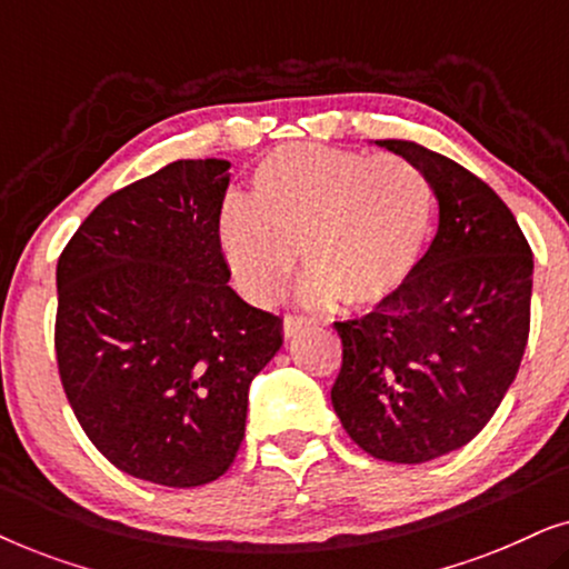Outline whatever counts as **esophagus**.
<instances>
[{"label": "esophagus", "instance_id": "obj_1", "mask_svg": "<svg viewBox=\"0 0 569 569\" xmlns=\"http://www.w3.org/2000/svg\"><path fill=\"white\" fill-rule=\"evenodd\" d=\"M306 326H310V318L306 316H284V337H295Z\"/></svg>", "mask_w": 569, "mask_h": 569}]
</instances>
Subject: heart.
Here are the masks:
<instances>
[{
	"label": "heart",
	"mask_w": 569,
	"mask_h": 569,
	"mask_svg": "<svg viewBox=\"0 0 569 569\" xmlns=\"http://www.w3.org/2000/svg\"><path fill=\"white\" fill-rule=\"evenodd\" d=\"M432 222V183L415 162L295 142L253 168L248 199L222 201L217 243L256 302L284 290L300 248L308 300L372 306L415 274Z\"/></svg>",
	"instance_id": "heart-1"
}]
</instances>
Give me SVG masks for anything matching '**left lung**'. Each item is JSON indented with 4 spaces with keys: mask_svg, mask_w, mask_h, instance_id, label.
I'll return each mask as SVG.
<instances>
[{
    "mask_svg": "<svg viewBox=\"0 0 569 569\" xmlns=\"http://www.w3.org/2000/svg\"><path fill=\"white\" fill-rule=\"evenodd\" d=\"M430 178L440 222L415 274L376 310L337 321L331 403L365 453L425 463L477 438L508 393L531 326L533 256L489 186L407 139H378Z\"/></svg>",
    "mask_w": 569,
    "mask_h": 569,
    "instance_id": "8db88e82",
    "label": "left lung"
}]
</instances>
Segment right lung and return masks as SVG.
I'll return each mask as SVG.
<instances>
[{
    "mask_svg": "<svg viewBox=\"0 0 569 569\" xmlns=\"http://www.w3.org/2000/svg\"><path fill=\"white\" fill-rule=\"evenodd\" d=\"M228 160H176L92 209L57 263V362L77 422L116 469L220 479L282 318L232 290L217 243Z\"/></svg>",
    "mask_w": 569,
    "mask_h": 569,
    "instance_id": "1",
    "label": "right lung"
}]
</instances>
